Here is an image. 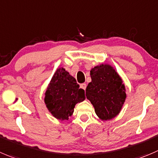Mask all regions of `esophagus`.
Returning <instances> with one entry per match:
<instances>
[{
  "label": "esophagus",
  "instance_id": "34e87169",
  "mask_svg": "<svg viewBox=\"0 0 158 158\" xmlns=\"http://www.w3.org/2000/svg\"><path fill=\"white\" fill-rule=\"evenodd\" d=\"M86 87H87V85H86V84H81V88H82V89H84V90H85L86 89Z\"/></svg>",
  "mask_w": 158,
  "mask_h": 158
}]
</instances>
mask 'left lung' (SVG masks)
<instances>
[{"label":"left lung","mask_w":158,"mask_h":158,"mask_svg":"<svg viewBox=\"0 0 158 158\" xmlns=\"http://www.w3.org/2000/svg\"><path fill=\"white\" fill-rule=\"evenodd\" d=\"M91 81L86 88V97L102 120L115 118L125 102L126 87L121 77L109 64H100L91 70Z\"/></svg>","instance_id":"8db88e82"}]
</instances>
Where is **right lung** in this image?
<instances>
[{
	"label": "right lung",
	"mask_w": 158,
	"mask_h": 158,
	"mask_svg": "<svg viewBox=\"0 0 158 158\" xmlns=\"http://www.w3.org/2000/svg\"><path fill=\"white\" fill-rule=\"evenodd\" d=\"M63 67L56 70L45 93L44 102L52 116L64 121L73 115L76 104L85 99V91Z\"/></svg>",
	"instance_id": "add662e5"
}]
</instances>
